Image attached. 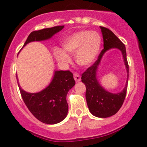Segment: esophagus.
<instances>
[{
    "label": "esophagus",
    "instance_id": "obj_1",
    "mask_svg": "<svg viewBox=\"0 0 147 147\" xmlns=\"http://www.w3.org/2000/svg\"><path fill=\"white\" fill-rule=\"evenodd\" d=\"M74 79H75V80L76 81V82H80V81L81 80L80 76L79 74L78 73L74 74Z\"/></svg>",
    "mask_w": 147,
    "mask_h": 147
}]
</instances>
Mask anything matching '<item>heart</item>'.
<instances>
[{"label": "heart", "instance_id": "heart-1", "mask_svg": "<svg viewBox=\"0 0 147 147\" xmlns=\"http://www.w3.org/2000/svg\"><path fill=\"white\" fill-rule=\"evenodd\" d=\"M102 45V38L96 31L81 30L66 37L62 42L64 50L55 48L54 54L59 63L70 62L68 54L75 53L76 63L81 66H88L97 58Z\"/></svg>", "mask_w": 147, "mask_h": 147}]
</instances>
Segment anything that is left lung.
<instances>
[{
  "mask_svg": "<svg viewBox=\"0 0 147 147\" xmlns=\"http://www.w3.org/2000/svg\"><path fill=\"white\" fill-rule=\"evenodd\" d=\"M100 29L103 36L104 49L95 63L83 72L81 79L86 86L85 97L89 110L92 115L97 117L106 118L115 115L122 106L127 90L129 65L125 45L110 30L102 26H100ZM112 48H117L122 52L127 72V81L125 87L122 91L116 94L109 93L104 89L96 78L97 69L103 54Z\"/></svg>",
  "mask_w": 147,
  "mask_h": 147,
  "instance_id": "left-lung-1",
  "label": "left lung"
}]
</instances>
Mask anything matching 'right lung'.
Instances as JSON below:
<instances>
[{
    "mask_svg": "<svg viewBox=\"0 0 147 147\" xmlns=\"http://www.w3.org/2000/svg\"><path fill=\"white\" fill-rule=\"evenodd\" d=\"M63 28L64 26H60L33 31L28 35L23 47L33 41L50 39ZM75 84L72 72L57 70L50 84L39 92H27L19 84L18 87L23 101L33 116L45 124H55L63 121L67 115V94Z\"/></svg>",
    "mask_w": 147,
    "mask_h": 147,
    "instance_id": "right-lung-1",
    "label": "right lung"
}]
</instances>
